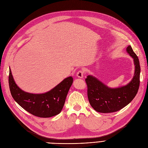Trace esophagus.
I'll list each match as a JSON object with an SVG mask.
<instances>
[{
  "label": "esophagus",
  "instance_id": "esophagus-1",
  "mask_svg": "<svg viewBox=\"0 0 148 148\" xmlns=\"http://www.w3.org/2000/svg\"><path fill=\"white\" fill-rule=\"evenodd\" d=\"M84 72L82 70H79V71L77 72L76 74V76L78 77V78H82L84 77Z\"/></svg>",
  "mask_w": 148,
  "mask_h": 148
}]
</instances>
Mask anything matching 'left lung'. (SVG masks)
Returning <instances> with one entry per match:
<instances>
[{"mask_svg":"<svg viewBox=\"0 0 148 148\" xmlns=\"http://www.w3.org/2000/svg\"><path fill=\"white\" fill-rule=\"evenodd\" d=\"M126 51L133 58L135 66L134 75L127 85L113 88L92 75H88L86 79L88 99L95 111L102 113L117 111L129 104L136 96L140 85V62L131 46L127 47Z\"/></svg>","mask_w":148,"mask_h":148,"instance_id":"obj_1","label":"left lung"}]
</instances>
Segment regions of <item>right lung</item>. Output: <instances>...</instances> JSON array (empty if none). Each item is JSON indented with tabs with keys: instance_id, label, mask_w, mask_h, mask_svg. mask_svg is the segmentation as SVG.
<instances>
[{
	"instance_id": "add662e5",
	"label": "right lung",
	"mask_w": 148,
	"mask_h": 148,
	"mask_svg": "<svg viewBox=\"0 0 148 148\" xmlns=\"http://www.w3.org/2000/svg\"><path fill=\"white\" fill-rule=\"evenodd\" d=\"M73 81L72 77L69 76L48 92L32 94L25 92L17 86L10 69L9 86L13 99L26 111L39 117H51L60 113Z\"/></svg>"
}]
</instances>
